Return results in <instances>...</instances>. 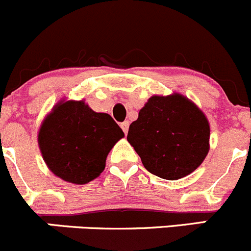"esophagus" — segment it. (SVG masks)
<instances>
[{"label": "esophagus", "instance_id": "1", "mask_svg": "<svg viewBox=\"0 0 251 251\" xmlns=\"http://www.w3.org/2000/svg\"><path fill=\"white\" fill-rule=\"evenodd\" d=\"M121 128L123 129L125 134L128 133V130H129V122H128V121H125V122H123L122 125H121Z\"/></svg>", "mask_w": 251, "mask_h": 251}]
</instances>
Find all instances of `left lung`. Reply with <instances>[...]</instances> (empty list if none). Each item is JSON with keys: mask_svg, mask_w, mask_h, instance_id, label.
<instances>
[{"mask_svg": "<svg viewBox=\"0 0 251 251\" xmlns=\"http://www.w3.org/2000/svg\"><path fill=\"white\" fill-rule=\"evenodd\" d=\"M126 140L149 172L177 180L204 162L210 150V123L182 94L153 95L129 126Z\"/></svg>", "mask_w": 251, "mask_h": 251, "instance_id": "1", "label": "left lung"}]
</instances>
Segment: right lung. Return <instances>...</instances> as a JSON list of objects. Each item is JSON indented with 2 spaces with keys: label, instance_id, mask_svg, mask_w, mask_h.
Here are the masks:
<instances>
[{
  "label": "right lung",
  "instance_id": "obj_1",
  "mask_svg": "<svg viewBox=\"0 0 251 251\" xmlns=\"http://www.w3.org/2000/svg\"><path fill=\"white\" fill-rule=\"evenodd\" d=\"M125 136L107 113L84 100H61L44 118L38 144L49 170L73 184H88L103 172L111 149Z\"/></svg>",
  "mask_w": 251,
  "mask_h": 251
}]
</instances>
